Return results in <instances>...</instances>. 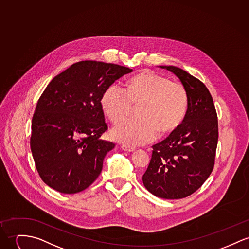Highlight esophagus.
I'll return each instance as SVG.
<instances>
[{
	"label": "esophagus",
	"instance_id": "esophagus-1",
	"mask_svg": "<svg viewBox=\"0 0 249 249\" xmlns=\"http://www.w3.org/2000/svg\"><path fill=\"white\" fill-rule=\"evenodd\" d=\"M121 149L123 151H126V152H134V150H135L134 147H131V146H128V145H122Z\"/></svg>",
	"mask_w": 249,
	"mask_h": 249
}]
</instances>
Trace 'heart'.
Segmentation results:
<instances>
[{
	"instance_id": "obj_1",
	"label": "heart",
	"mask_w": 249,
	"mask_h": 249,
	"mask_svg": "<svg viewBox=\"0 0 249 249\" xmlns=\"http://www.w3.org/2000/svg\"><path fill=\"white\" fill-rule=\"evenodd\" d=\"M100 106L113 124L125 120L137 107V118L112 132L115 140L135 146L152 142L157 134L173 133L186 116L189 96L181 83L145 70L128 81L126 92L110 85L101 96Z\"/></svg>"
}]
</instances>
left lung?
Instances as JSON below:
<instances>
[{"mask_svg":"<svg viewBox=\"0 0 249 249\" xmlns=\"http://www.w3.org/2000/svg\"><path fill=\"white\" fill-rule=\"evenodd\" d=\"M180 79L189 96L181 125L153 146L152 159L142 177L145 188L163 199H181L196 192L214 167L218 119L209 89L198 78L175 66H160Z\"/></svg>","mask_w":249,"mask_h":249,"instance_id":"1","label":"left lung"}]
</instances>
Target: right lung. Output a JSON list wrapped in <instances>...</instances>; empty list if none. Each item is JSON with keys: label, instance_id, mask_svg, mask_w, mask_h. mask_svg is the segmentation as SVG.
I'll return each instance as SVG.
<instances>
[{"label": "right lung", "instance_id": "right-lung-1", "mask_svg": "<svg viewBox=\"0 0 249 249\" xmlns=\"http://www.w3.org/2000/svg\"><path fill=\"white\" fill-rule=\"evenodd\" d=\"M128 67L96 60L72 64L47 85L32 118L30 148L41 180L60 193L92 185L115 144L100 139L107 129L100 98Z\"/></svg>", "mask_w": 249, "mask_h": 249}]
</instances>
